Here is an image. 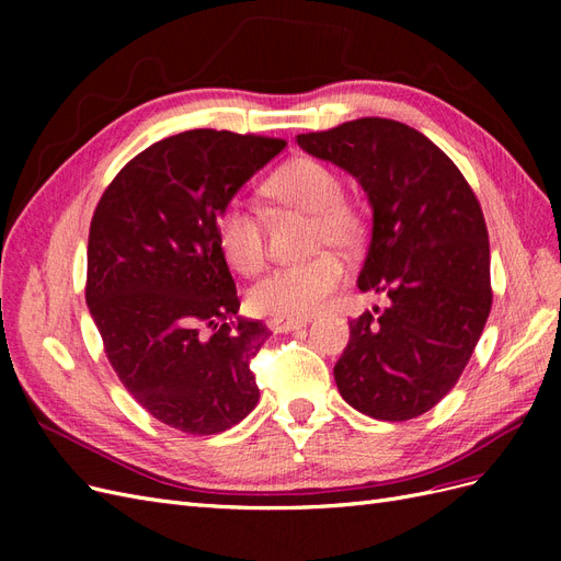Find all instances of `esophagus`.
Listing matches in <instances>:
<instances>
[{"instance_id": "34e87169", "label": "esophagus", "mask_w": 561, "mask_h": 561, "mask_svg": "<svg viewBox=\"0 0 561 561\" xmlns=\"http://www.w3.org/2000/svg\"><path fill=\"white\" fill-rule=\"evenodd\" d=\"M307 318H283V316H276L268 320V328L274 332H293V330H299V328H307Z\"/></svg>"}]
</instances>
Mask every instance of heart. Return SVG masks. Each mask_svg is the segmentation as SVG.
I'll return each instance as SVG.
<instances>
[{
  "label": "heart",
  "mask_w": 561,
  "mask_h": 561,
  "mask_svg": "<svg viewBox=\"0 0 561 561\" xmlns=\"http://www.w3.org/2000/svg\"><path fill=\"white\" fill-rule=\"evenodd\" d=\"M264 194L283 206L313 215L311 248L316 257L301 264L271 268L248 293L257 313L307 318L325 307L346 278L344 252H358L369 239V213L365 203L342 192L334 168L313 157H297L276 168L264 182ZM217 245L231 268L243 276L257 274L264 264V231L260 217L243 203H227L215 225Z\"/></svg>",
  "instance_id": "1"
}]
</instances>
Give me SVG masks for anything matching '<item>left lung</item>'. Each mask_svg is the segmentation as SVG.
<instances>
[{
  "mask_svg": "<svg viewBox=\"0 0 561 561\" xmlns=\"http://www.w3.org/2000/svg\"><path fill=\"white\" fill-rule=\"evenodd\" d=\"M297 145L348 171L375 213L358 287L388 307L348 322L339 393L379 421L426 414L463 375L494 299L480 201L443 149L393 118L301 133Z\"/></svg>",
  "mask_w": 561,
  "mask_h": 561,
  "instance_id": "1",
  "label": "left lung"
}]
</instances>
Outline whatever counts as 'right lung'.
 I'll return each instance as SVG.
<instances>
[{
    "instance_id": "1",
    "label": "right lung",
    "mask_w": 561,
    "mask_h": 561,
    "mask_svg": "<svg viewBox=\"0 0 561 561\" xmlns=\"http://www.w3.org/2000/svg\"><path fill=\"white\" fill-rule=\"evenodd\" d=\"M285 140L196 128L133 157L100 196L87 304L118 381L171 428L215 435L260 400L250 363L268 339L241 299L217 215Z\"/></svg>"
}]
</instances>
